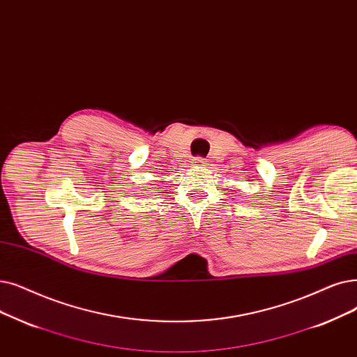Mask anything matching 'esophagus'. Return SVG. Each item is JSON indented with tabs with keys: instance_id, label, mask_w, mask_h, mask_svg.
<instances>
[{
	"instance_id": "obj_1",
	"label": "esophagus",
	"mask_w": 357,
	"mask_h": 357,
	"mask_svg": "<svg viewBox=\"0 0 357 357\" xmlns=\"http://www.w3.org/2000/svg\"><path fill=\"white\" fill-rule=\"evenodd\" d=\"M192 165L194 166H204L206 165V159L204 158H194L192 159Z\"/></svg>"
}]
</instances>
